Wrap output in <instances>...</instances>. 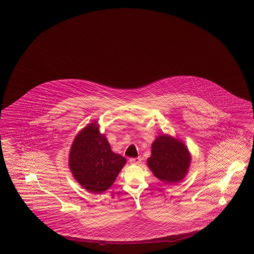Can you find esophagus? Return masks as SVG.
I'll return each mask as SVG.
<instances>
[{"instance_id": "esophagus-1", "label": "esophagus", "mask_w": 254, "mask_h": 254, "mask_svg": "<svg viewBox=\"0 0 254 254\" xmlns=\"http://www.w3.org/2000/svg\"><path fill=\"white\" fill-rule=\"evenodd\" d=\"M129 163L132 165H138L140 163V158L139 157H133V158H129Z\"/></svg>"}]
</instances>
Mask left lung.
I'll return each instance as SVG.
<instances>
[{
    "label": "left lung",
    "instance_id": "8db88e82",
    "mask_svg": "<svg viewBox=\"0 0 254 254\" xmlns=\"http://www.w3.org/2000/svg\"><path fill=\"white\" fill-rule=\"evenodd\" d=\"M191 160V154L182 139L163 134L152 143L147 166L158 180L173 185L185 179Z\"/></svg>",
    "mask_w": 254,
    "mask_h": 254
}]
</instances>
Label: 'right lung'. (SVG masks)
<instances>
[{
	"label": "right lung",
	"instance_id": "add662e5",
	"mask_svg": "<svg viewBox=\"0 0 254 254\" xmlns=\"http://www.w3.org/2000/svg\"><path fill=\"white\" fill-rule=\"evenodd\" d=\"M127 163L112 151L98 121L87 124L78 132L69 149V167L72 176L84 189L101 193L114 185Z\"/></svg>",
	"mask_w": 254,
	"mask_h": 254
}]
</instances>
